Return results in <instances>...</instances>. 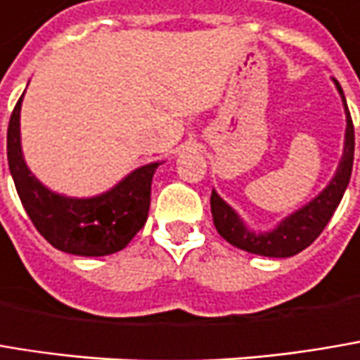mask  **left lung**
Returning a JSON list of instances; mask_svg holds the SVG:
<instances>
[{"instance_id":"obj_1","label":"left lung","mask_w":360,"mask_h":360,"mask_svg":"<svg viewBox=\"0 0 360 360\" xmlns=\"http://www.w3.org/2000/svg\"><path fill=\"white\" fill-rule=\"evenodd\" d=\"M336 90L340 94L345 102V112H347V133H345V151L342 160L336 167L334 178L330 184L321 191L314 200H309L305 207L285 217L272 231L256 233L245 227V223L240 215L219 196L215 191L211 193V213H213V223L217 227L219 236L229 242L231 245L258 254V256H269V258H289L295 256L301 250L316 242V238L323 231L330 217L338 209L342 194L347 191L350 182V172H352V160H354V127L352 118L348 112L347 98L340 84L334 79Z\"/></svg>"}]
</instances>
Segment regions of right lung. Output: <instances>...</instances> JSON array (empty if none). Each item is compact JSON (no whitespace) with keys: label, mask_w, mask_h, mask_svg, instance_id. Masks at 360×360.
<instances>
[{"label":"right lung","mask_w":360,"mask_h":360,"mask_svg":"<svg viewBox=\"0 0 360 360\" xmlns=\"http://www.w3.org/2000/svg\"><path fill=\"white\" fill-rule=\"evenodd\" d=\"M20 108L22 98L8 127V164L18 196L40 236L53 248L75 256H108L127 248L147 221L151 180L160 162L137 167L115 188L98 196L71 198L53 193L24 162Z\"/></svg>","instance_id":"right-lung-1"}]
</instances>
